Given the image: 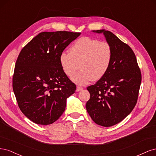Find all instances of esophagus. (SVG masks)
Here are the masks:
<instances>
[{
	"label": "esophagus",
	"mask_w": 156,
	"mask_h": 156,
	"mask_svg": "<svg viewBox=\"0 0 156 156\" xmlns=\"http://www.w3.org/2000/svg\"><path fill=\"white\" fill-rule=\"evenodd\" d=\"M83 88L82 87H77V88H76V91L77 92H79L80 90H82Z\"/></svg>",
	"instance_id": "1"
}]
</instances>
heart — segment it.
Masks as SVG:
<instances>
[{
    "label": "heart",
    "instance_id": "b5f03b06",
    "mask_svg": "<svg viewBox=\"0 0 156 156\" xmlns=\"http://www.w3.org/2000/svg\"><path fill=\"white\" fill-rule=\"evenodd\" d=\"M111 46L105 41L90 37H82L70 48L69 52H63L59 61L63 72L79 85H84L90 81H96L105 76L112 60Z\"/></svg>",
    "mask_w": 156,
    "mask_h": 156
}]
</instances>
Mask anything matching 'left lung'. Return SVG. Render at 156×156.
<instances>
[{
	"label": "left lung",
	"mask_w": 156,
	"mask_h": 156,
	"mask_svg": "<svg viewBox=\"0 0 156 156\" xmlns=\"http://www.w3.org/2000/svg\"><path fill=\"white\" fill-rule=\"evenodd\" d=\"M104 35L112 49L111 66L105 76L87 87L90 94L86 108L96 124L110 127L119 123L135 107L141 73L133 50L110 31L92 30Z\"/></svg>",
	"instance_id": "1"
}]
</instances>
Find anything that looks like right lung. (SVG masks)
<instances>
[{"mask_svg": "<svg viewBox=\"0 0 156 156\" xmlns=\"http://www.w3.org/2000/svg\"><path fill=\"white\" fill-rule=\"evenodd\" d=\"M80 32H43L21 51L13 76V90L20 110L37 124L49 125L65 111L76 85L61 68L59 58Z\"/></svg>", "mask_w": 156, "mask_h": 156, "instance_id": "add662e5", "label": "right lung"}]
</instances>
